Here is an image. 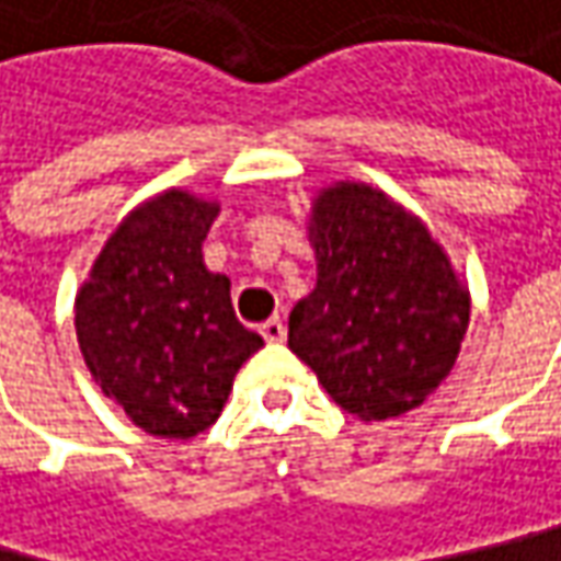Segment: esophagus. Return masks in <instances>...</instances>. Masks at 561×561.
Returning a JSON list of instances; mask_svg holds the SVG:
<instances>
[{
  "instance_id": "esophagus-1",
  "label": "esophagus",
  "mask_w": 561,
  "mask_h": 561,
  "mask_svg": "<svg viewBox=\"0 0 561 561\" xmlns=\"http://www.w3.org/2000/svg\"><path fill=\"white\" fill-rule=\"evenodd\" d=\"M260 335H263L270 345H279V342H285V323H282L279 317H273V320H266V323L260 327Z\"/></svg>"
}]
</instances>
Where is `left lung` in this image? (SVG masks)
<instances>
[{
  "mask_svg": "<svg viewBox=\"0 0 561 561\" xmlns=\"http://www.w3.org/2000/svg\"><path fill=\"white\" fill-rule=\"evenodd\" d=\"M307 232L317 288L288 317V348L360 421L424 404L455 367L471 317L443 244L364 182L323 187Z\"/></svg>",
  "mask_w": 561,
  "mask_h": 561,
  "instance_id": "8db88e82",
  "label": "left lung"
}]
</instances>
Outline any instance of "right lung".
<instances>
[{"label": "right lung", "instance_id": "right-lung-1", "mask_svg": "<svg viewBox=\"0 0 561 561\" xmlns=\"http://www.w3.org/2000/svg\"><path fill=\"white\" fill-rule=\"evenodd\" d=\"M219 204L169 187L131 209L75 298L87 367L131 424L191 439L216 424L263 339L238 323L232 282L204 266Z\"/></svg>", "mask_w": 561, "mask_h": 561}]
</instances>
